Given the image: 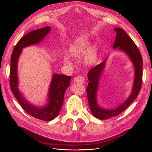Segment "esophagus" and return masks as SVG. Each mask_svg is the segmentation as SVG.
<instances>
[{"label":"esophagus","instance_id":"obj_1","mask_svg":"<svg viewBox=\"0 0 152 152\" xmlns=\"http://www.w3.org/2000/svg\"><path fill=\"white\" fill-rule=\"evenodd\" d=\"M74 83H78V84H83L85 83V79H84L83 77H81V76H77V77H75L74 80Z\"/></svg>","mask_w":152,"mask_h":152}]
</instances>
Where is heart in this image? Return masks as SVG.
Masks as SVG:
<instances>
[{
	"instance_id": "heart-1",
	"label": "heart",
	"mask_w": 152,
	"mask_h": 152,
	"mask_svg": "<svg viewBox=\"0 0 152 152\" xmlns=\"http://www.w3.org/2000/svg\"><path fill=\"white\" fill-rule=\"evenodd\" d=\"M90 42L89 39L86 38H81L75 41L70 47L69 49V53L72 56H80L86 53L84 57L85 61L88 63H95L98 56V49L95 46H89ZM64 62L66 64L69 63L70 61L67 57L64 58Z\"/></svg>"
}]
</instances>
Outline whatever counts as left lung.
<instances>
[{"label":"left lung","instance_id":"8db88e82","mask_svg":"<svg viewBox=\"0 0 152 152\" xmlns=\"http://www.w3.org/2000/svg\"><path fill=\"white\" fill-rule=\"evenodd\" d=\"M114 30L116 32V36L113 49L117 48L124 53L132 61L134 67V81L131 93L125 102L114 109H105L98 104L97 92L99 81L106 66V60L89 71L88 78L89 83L86 88L88 103L92 114L99 120H106L123 112L137 98L142 85V58L138 47L124 29L115 28Z\"/></svg>","mask_w":152,"mask_h":152}]
</instances>
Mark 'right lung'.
<instances>
[{"label": "right lung", "mask_w": 152, "mask_h": 152, "mask_svg": "<svg viewBox=\"0 0 152 152\" xmlns=\"http://www.w3.org/2000/svg\"><path fill=\"white\" fill-rule=\"evenodd\" d=\"M50 29L49 26H46L28 33L16 44L11 57L10 80L11 91L26 113L43 121H51L58 115L63 103L64 93L70 86L71 77L57 73L53 74L48 89L47 103L43 106H37L29 103L19 89L18 66L23 48L40 43Z\"/></svg>", "instance_id": "add662e5"}]
</instances>
